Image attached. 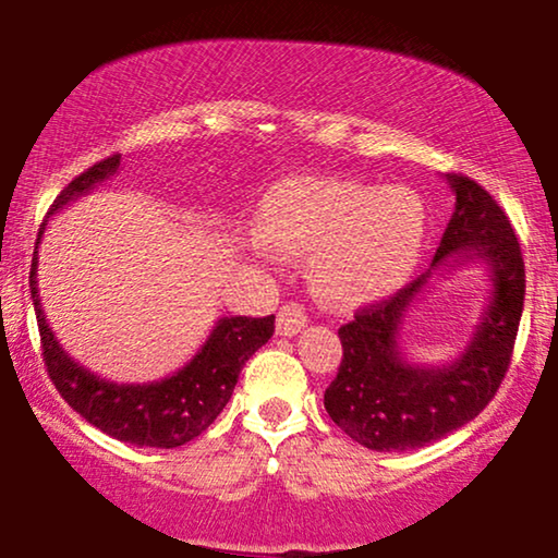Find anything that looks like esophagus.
I'll list each match as a JSON object with an SVG mask.
<instances>
[{
  "label": "esophagus",
  "mask_w": 558,
  "mask_h": 558,
  "mask_svg": "<svg viewBox=\"0 0 558 558\" xmlns=\"http://www.w3.org/2000/svg\"><path fill=\"white\" fill-rule=\"evenodd\" d=\"M304 325H307V312H304L302 304L289 302L279 310L277 315V335H284V338H292V335L302 332Z\"/></svg>",
  "instance_id": "1"
}]
</instances>
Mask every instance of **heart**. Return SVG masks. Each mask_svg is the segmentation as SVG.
Segmentation results:
<instances>
[{"label": "heart", "instance_id": "obj_1", "mask_svg": "<svg viewBox=\"0 0 558 558\" xmlns=\"http://www.w3.org/2000/svg\"><path fill=\"white\" fill-rule=\"evenodd\" d=\"M426 213L414 190L340 178H289L264 195L254 248L266 258L310 256L327 300L365 304L391 294L416 269Z\"/></svg>", "mask_w": 558, "mask_h": 558}]
</instances>
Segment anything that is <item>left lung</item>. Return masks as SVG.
<instances>
[{
	"mask_svg": "<svg viewBox=\"0 0 558 558\" xmlns=\"http://www.w3.org/2000/svg\"><path fill=\"white\" fill-rule=\"evenodd\" d=\"M454 213L432 266L391 300L342 325V363L325 391V409L357 445L407 452L472 422L506 378L521 325L525 269L510 220L493 195L464 174H447ZM480 260L492 296L463 353L447 366L411 364L400 350V325L434 272Z\"/></svg>",
	"mask_w": 558,
	"mask_h": 558,
	"instance_id": "1",
	"label": "left lung"
}]
</instances>
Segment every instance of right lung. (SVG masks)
<instances>
[{
  "label": "right lung",
  "instance_id": "right-lung-1",
  "mask_svg": "<svg viewBox=\"0 0 558 558\" xmlns=\"http://www.w3.org/2000/svg\"><path fill=\"white\" fill-rule=\"evenodd\" d=\"M119 162L121 157L113 155L78 174L56 197L48 218L78 197L88 195L98 182L117 174ZM45 226L48 220L37 233L33 269H29V292H33L37 327H40L45 368L68 407L78 411L96 429L136 447L172 449L203 434L231 401L239 373L248 357L269 342L274 335V315L220 317L208 340L190 357V363L162 380H149V384L106 380L73 361L45 319L40 292H37V246L43 241Z\"/></svg>",
  "mask_w": 558,
  "mask_h": 558
}]
</instances>
